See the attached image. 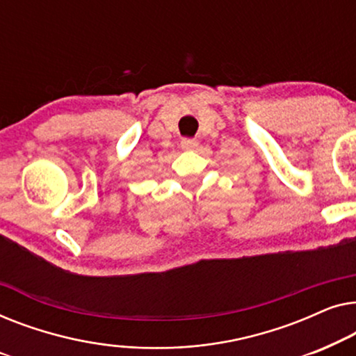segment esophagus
I'll return each mask as SVG.
<instances>
[{"label":"esophagus","mask_w":356,"mask_h":356,"mask_svg":"<svg viewBox=\"0 0 356 356\" xmlns=\"http://www.w3.org/2000/svg\"><path fill=\"white\" fill-rule=\"evenodd\" d=\"M197 145H198V142L195 138H184L182 142H180V147H182L184 149H193Z\"/></svg>","instance_id":"esophagus-1"}]
</instances>
